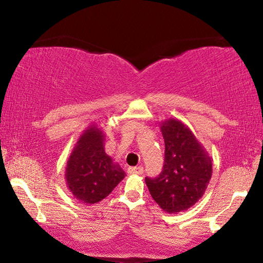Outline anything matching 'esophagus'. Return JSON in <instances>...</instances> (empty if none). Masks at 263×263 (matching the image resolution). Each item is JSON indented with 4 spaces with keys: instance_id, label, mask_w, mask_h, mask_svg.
<instances>
[{
    "instance_id": "obj_1",
    "label": "esophagus",
    "mask_w": 263,
    "mask_h": 263,
    "mask_svg": "<svg viewBox=\"0 0 263 263\" xmlns=\"http://www.w3.org/2000/svg\"><path fill=\"white\" fill-rule=\"evenodd\" d=\"M127 173L131 175H140L143 173V167L136 166V167H127Z\"/></svg>"
}]
</instances>
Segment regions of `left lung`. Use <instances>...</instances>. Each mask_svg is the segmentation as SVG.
I'll list each match as a JSON object with an SVG mask.
<instances>
[{
	"label": "left lung",
	"instance_id": "left-lung-1",
	"mask_svg": "<svg viewBox=\"0 0 263 263\" xmlns=\"http://www.w3.org/2000/svg\"><path fill=\"white\" fill-rule=\"evenodd\" d=\"M165 141L163 171L146 177L153 199L167 214L191 208L202 198L212 174V161L193 132L177 119L160 123Z\"/></svg>",
	"mask_w": 263,
	"mask_h": 263
}]
</instances>
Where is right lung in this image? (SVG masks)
Returning <instances> with one entry per match:
<instances>
[{
    "mask_svg": "<svg viewBox=\"0 0 263 263\" xmlns=\"http://www.w3.org/2000/svg\"><path fill=\"white\" fill-rule=\"evenodd\" d=\"M105 135L98 125H89L78 139L66 163L65 181L82 203L105 199L125 177V172L105 153Z\"/></svg>",
    "mask_w": 263,
    "mask_h": 263,
    "instance_id": "1",
    "label": "right lung"
}]
</instances>
